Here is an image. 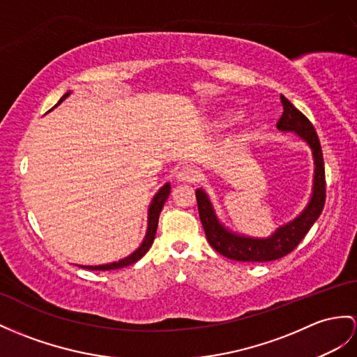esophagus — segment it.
<instances>
[{
	"label": "esophagus",
	"instance_id": "esophagus-1",
	"mask_svg": "<svg viewBox=\"0 0 357 357\" xmlns=\"http://www.w3.org/2000/svg\"><path fill=\"white\" fill-rule=\"evenodd\" d=\"M177 180L183 183H194L198 180V171L192 167H183L177 172Z\"/></svg>",
	"mask_w": 357,
	"mask_h": 357
}]
</instances>
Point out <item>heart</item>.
<instances>
[{"label":"heart","instance_id":"obj_1","mask_svg":"<svg viewBox=\"0 0 357 357\" xmlns=\"http://www.w3.org/2000/svg\"><path fill=\"white\" fill-rule=\"evenodd\" d=\"M230 116H231V115H230Z\"/></svg>","mask_w":357,"mask_h":357}]
</instances>
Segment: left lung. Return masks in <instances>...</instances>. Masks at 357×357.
Segmentation results:
<instances>
[{
  "label": "left lung",
  "instance_id": "left-lung-1",
  "mask_svg": "<svg viewBox=\"0 0 357 357\" xmlns=\"http://www.w3.org/2000/svg\"><path fill=\"white\" fill-rule=\"evenodd\" d=\"M280 100L283 104V115L277 123V128L282 130V132H295L303 137L310 145L315 159L314 194H312L309 206L304 208V212L298 218L283 225L268 239L238 236V234L225 230L220 221L216 220L212 204L208 202L204 190L198 189L195 192L199 220H202L208 244L220 255L231 260H238V262H269V260H275L289 255L318 220L326 203V171L318 135L310 121L288 98L280 95Z\"/></svg>",
  "mask_w": 357,
  "mask_h": 357
}]
</instances>
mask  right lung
<instances>
[{"instance_id":"1","label":"right lung","mask_w":357,"mask_h":357,"mask_svg":"<svg viewBox=\"0 0 357 357\" xmlns=\"http://www.w3.org/2000/svg\"><path fill=\"white\" fill-rule=\"evenodd\" d=\"M68 95H69V92L65 93L63 97L60 98V101H59L57 104L62 102V101L68 97ZM57 104H56V106H57ZM56 106H54V107H56ZM169 190H171V186H169V183H167V185H165V186L159 190L158 194H155V197L153 198L151 206H150V211H149V230H146V236H145V239H144V242H142V245L139 247L132 256H128V257H126V259H123V260H119V262L109 264V265L82 266V268L92 269V271H110V269H119V268H124V266L132 265V264L137 262V260L141 259V257H144L146 251L150 250V247H151V244H153V241H154L155 230H158L159 215H160V212H162L165 202H167V198H168V195H169Z\"/></svg>"}]
</instances>
